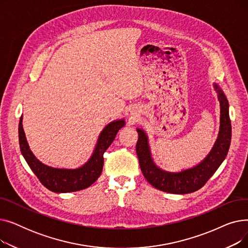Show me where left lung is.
<instances>
[{"mask_svg":"<svg viewBox=\"0 0 248 248\" xmlns=\"http://www.w3.org/2000/svg\"><path fill=\"white\" fill-rule=\"evenodd\" d=\"M220 102V127L215 144L207 157L190 169L181 172H167L155 164L149 139L144 129L137 128L139 140L136 146L140 170L149 183L155 189L172 193L188 194L201 189L225 160L231 141V123L228 100L221 88L214 83Z\"/></svg>","mask_w":248,"mask_h":248,"instance_id":"1","label":"left lung"}]
</instances>
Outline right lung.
I'll list each match as a JSON object with an SVG mask.
<instances>
[{
	"label": "right lung",
	"mask_w": 248,
	"mask_h": 248,
	"mask_svg": "<svg viewBox=\"0 0 248 248\" xmlns=\"http://www.w3.org/2000/svg\"><path fill=\"white\" fill-rule=\"evenodd\" d=\"M23 115L19 122V142L24 159L42 185L55 193L75 192L88 188L102 172L103 154L111 145L117 132L125 124L124 120L109 123L100 133L94 151L89 160L77 169H59L43 164L33 155L23 129Z\"/></svg>",
	"instance_id": "obj_1"
}]
</instances>
